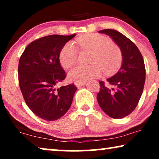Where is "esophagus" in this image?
I'll use <instances>...</instances> for the list:
<instances>
[{
	"instance_id": "1",
	"label": "esophagus",
	"mask_w": 159,
	"mask_h": 159,
	"mask_svg": "<svg viewBox=\"0 0 159 159\" xmlns=\"http://www.w3.org/2000/svg\"><path fill=\"white\" fill-rule=\"evenodd\" d=\"M85 83H86V82H75V85L77 87V88H80V87L84 85Z\"/></svg>"
}]
</instances>
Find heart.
I'll use <instances>...</instances> for the list:
<instances>
[{
	"label": "heart",
	"mask_w": 159,
	"mask_h": 159,
	"mask_svg": "<svg viewBox=\"0 0 159 159\" xmlns=\"http://www.w3.org/2000/svg\"><path fill=\"white\" fill-rule=\"evenodd\" d=\"M82 49L93 52L89 66H77L69 71V79L76 82H84L98 77L102 71L113 75L121 66L122 54L120 49L108 38L98 34L83 36L77 40ZM78 50L73 43H67L61 49L59 61L64 68H70L77 61Z\"/></svg>",
	"instance_id": "heart-1"
}]
</instances>
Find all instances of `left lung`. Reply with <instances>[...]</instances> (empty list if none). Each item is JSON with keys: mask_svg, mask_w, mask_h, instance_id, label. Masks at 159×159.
<instances>
[{"mask_svg": "<svg viewBox=\"0 0 159 159\" xmlns=\"http://www.w3.org/2000/svg\"><path fill=\"white\" fill-rule=\"evenodd\" d=\"M99 32L110 36L120 48L122 65L116 75L107 79L111 88L99 82L97 101L106 114L121 119L131 114L140 101L145 80L144 61L136 45L119 32L106 29Z\"/></svg>", "mask_w": 159, "mask_h": 159, "instance_id": "obj_1", "label": "left lung"}]
</instances>
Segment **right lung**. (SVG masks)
<instances>
[{"instance_id":"1","label":"right lung","mask_w":159,"mask_h":159,"mask_svg":"<svg viewBox=\"0 0 159 159\" xmlns=\"http://www.w3.org/2000/svg\"><path fill=\"white\" fill-rule=\"evenodd\" d=\"M75 35L39 38L27 45L19 59V83L24 99L30 109L44 120L60 119L72 103L75 84L56 87L66 78L59 61L61 49Z\"/></svg>"}]
</instances>
